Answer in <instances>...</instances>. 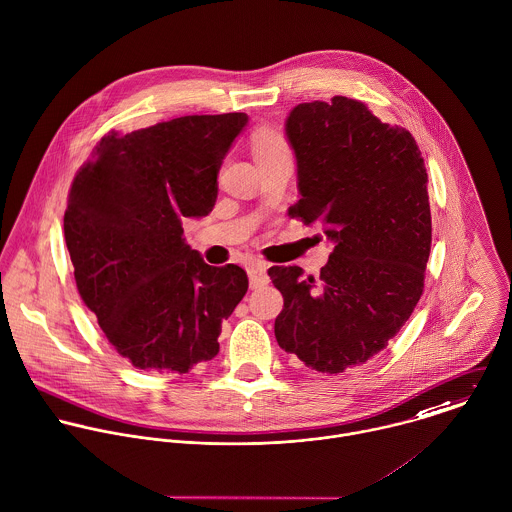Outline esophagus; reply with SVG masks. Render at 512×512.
I'll use <instances>...</instances> for the list:
<instances>
[{
    "instance_id": "esophagus-1",
    "label": "esophagus",
    "mask_w": 512,
    "mask_h": 512,
    "mask_svg": "<svg viewBox=\"0 0 512 512\" xmlns=\"http://www.w3.org/2000/svg\"><path fill=\"white\" fill-rule=\"evenodd\" d=\"M247 273H249V283H251V289H259V287H263V285H267L269 283V275H267V265L265 263H251L249 265V269H247Z\"/></svg>"
}]
</instances>
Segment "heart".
Masks as SVG:
<instances>
[{
    "label": "heart",
    "mask_w": 512,
    "mask_h": 512,
    "mask_svg": "<svg viewBox=\"0 0 512 512\" xmlns=\"http://www.w3.org/2000/svg\"><path fill=\"white\" fill-rule=\"evenodd\" d=\"M287 147L283 137L277 135L275 131H269V129H263V131H257L253 135V153H255V159L261 157V155H267V153H273V151H279Z\"/></svg>",
    "instance_id": "obj_1"
}]
</instances>
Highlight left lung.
<instances>
[{
  "label": "left lung",
  "mask_w": 512,
  "mask_h": 512,
  "mask_svg": "<svg viewBox=\"0 0 512 512\" xmlns=\"http://www.w3.org/2000/svg\"><path fill=\"white\" fill-rule=\"evenodd\" d=\"M301 199L289 209L335 243L319 279L271 267L283 295L281 349L337 375L367 363L415 311L431 253L427 169L415 137L343 95L299 103L285 121Z\"/></svg>",
  "instance_id": "obj_1"
}]
</instances>
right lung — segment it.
Segmentation results:
<instances>
[{
  "mask_svg": "<svg viewBox=\"0 0 512 512\" xmlns=\"http://www.w3.org/2000/svg\"><path fill=\"white\" fill-rule=\"evenodd\" d=\"M247 113L185 115L111 131L75 175L63 217L77 291L133 367L187 373L219 353L221 323L247 293L237 265L211 267L183 239L205 217Z\"/></svg>",
  "mask_w": 512,
  "mask_h": 512,
  "instance_id": "1",
  "label": "right lung"
}]
</instances>
